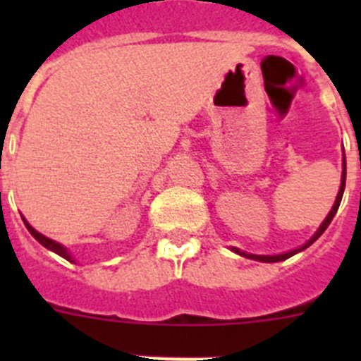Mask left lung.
<instances>
[{"label":"left lung","instance_id":"8db88e82","mask_svg":"<svg viewBox=\"0 0 361 361\" xmlns=\"http://www.w3.org/2000/svg\"><path fill=\"white\" fill-rule=\"evenodd\" d=\"M343 190H345V155H343V168H342V183H340V190H338V195H336V200H334L333 208H331V212L327 213V216H325V220L320 224V228L314 231V235H312L311 238H309L307 242H305L304 245H300V247H296V250H291V251H286V253H280V255H253V253H245V251L238 250V247H231L233 253L240 255V257H245V258H251V260H258V262H282V260H286V258L293 257V255L300 253V251L307 250L309 245L312 244V242H317L318 238H320L322 233L325 231V229L329 228L331 220L334 219V215H336L338 208H340V202H342V197H343Z\"/></svg>","mask_w":361,"mask_h":361}]
</instances>
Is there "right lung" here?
Segmentation results:
<instances>
[{
  "instance_id": "right-lung-1",
  "label": "right lung",
  "mask_w": 361,
  "mask_h": 361,
  "mask_svg": "<svg viewBox=\"0 0 361 361\" xmlns=\"http://www.w3.org/2000/svg\"><path fill=\"white\" fill-rule=\"evenodd\" d=\"M21 219H23L25 226H27V229H28V231H30V235H32V237L36 238V240L39 242L41 245H44V247H47V250L54 251V253H56V255H59V257L66 258V260H68V262H73L72 255L68 253V250H66L65 245H63V244H59V242H56V240H52V238L44 237L43 233L36 231V229H34V228H32L30 224H28V222H27V219H25V216H21Z\"/></svg>"
}]
</instances>
